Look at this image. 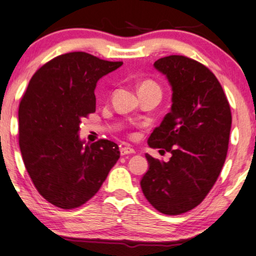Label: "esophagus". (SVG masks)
Wrapping results in <instances>:
<instances>
[{
    "label": "esophagus",
    "instance_id": "34e87169",
    "mask_svg": "<svg viewBox=\"0 0 256 256\" xmlns=\"http://www.w3.org/2000/svg\"><path fill=\"white\" fill-rule=\"evenodd\" d=\"M136 150L132 148V147H130V146H123V147H120V154L122 156H128V154H132V153H134Z\"/></svg>",
    "mask_w": 256,
    "mask_h": 256
}]
</instances>
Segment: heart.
<instances>
[{"label": "heart", "instance_id": "heart-1", "mask_svg": "<svg viewBox=\"0 0 256 256\" xmlns=\"http://www.w3.org/2000/svg\"><path fill=\"white\" fill-rule=\"evenodd\" d=\"M147 86H154V87H158V86L154 84V82L152 81H145L144 84H142V86H140V88L142 87H147Z\"/></svg>", "mask_w": 256, "mask_h": 256}]
</instances>
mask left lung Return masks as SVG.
Returning <instances> with one entry per match:
<instances>
[{"label":"left lung","instance_id":"8db88e82","mask_svg":"<svg viewBox=\"0 0 256 256\" xmlns=\"http://www.w3.org/2000/svg\"><path fill=\"white\" fill-rule=\"evenodd\" d=\"M172 87V108L147 144L172 154L167 162L146 154L148 170L140 186L161 214L175 216L202 203L217 181L228 154L232 116L212 72L183 56L154 62Z\"/></svg>","mask_w":256,"mask_h":256}]
</instances>
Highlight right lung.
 I'll list each match as a JSON object with an SVG mask.
<instances>
[{
    "label": "right lung",
    "instance_id": "1",
    "mask_svg": "<svg viewBox=\"0 0 256 256\" xmlns=\"http://www.w3.org/2000/svg\"><path fill=\"white\" fill-rule=\"evenodd\" d=\"M123 62L72 52L48 61L31 78L18 110L20 148L38 192L61 208L81 206L98 192L120 159L116 142L87 144L81 120L95 112V88Z\"/></svg>",
    "mask_w": 256,
    "mask_h": 256
}]
</instances>
